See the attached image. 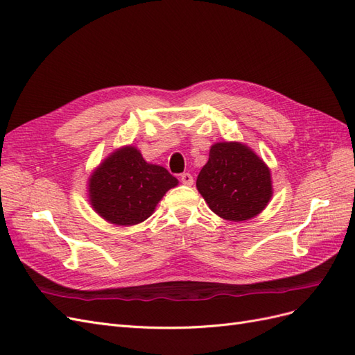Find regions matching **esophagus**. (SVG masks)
<instances>
[{"mask_svg":"<svg viewBox=\"0 0 355 355\" xmlns=\"http://www.w3.org/2000/svg\"><path fill=\"white\" fill-rule=\"evenodd\" d=\"M180 182H182V184H184V185L191 187L192 184H194V178H192L191 173H184V175H180Z\"/></svg>","mask_w":355,"mask_h":355,"instance_id":"34e87169","label":"esophagus"}]
</instances>
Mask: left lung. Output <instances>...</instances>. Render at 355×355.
I'll list each match as a JSON object with an SVG mask.
<instances>
[{
  "instance_id": "8db88e82",
  "label": "left lung",
  "mask_w": 355,
  "mask_h": 355,
  "mask_svg": "<svg viewBox=\"0 0 355 355\" xmlns=\"http://www.w3.org/2000/svg\"><path fill=\"white\" fill-rule=\"evenodd\" d=\"M197 189L213 213L231 222L257 216L274 194L270 167L241 142L211 145Z\"/></svg>"
}]
</instances>
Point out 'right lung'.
Segmentation results:
<instances>
[{"label":"right lung","instance_id":"add662e5","mask_svg":"<svg viewBox=\"0 0 355 355\" xmlns=\"http://www.w3.org/2000/svg\"><path fill=\"white\" fill-rule=\"evenodd\" d=\"M179 180L158 164L146 163L133 145L115 149L89 178V201L102 219L116 227L146 220Z\"/></svg>","mask_w":355,"mask_h":355}]
</instances>
